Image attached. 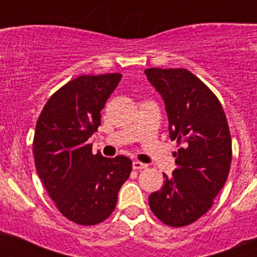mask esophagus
Returning a JSON list of instances; mask_svg holds the SVG:
<instances>
[{
  "instance_id": "esophagus-1",
  "label": "esophagus",
  "mask_w": 257,
  "mask_h": 257,
  "mask_svg": "<svg viewBox=\"0 0 257 257\" xmlns=\"http://www.w3.org/2000/svg\"><path fill=\"white\" fill-rule=\"evenodd\" d=\"M147 167H148V166L145 165V163L139 162V161H135V162L133 163V169L134 170H144V169H147Z\"/></svg>"
}]
</instances>
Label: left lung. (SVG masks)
<instances>
[{
  "mask_svg": "<svg viewBox=\"0 0 257 257\" xmlns=\"http://www.w3.org/2000/svg\"><path fill=\"white\" fill-rule=\"evenodd\" d=\"M145 74L165 100L176 169L149 196V207L174 228L197 221L213 205L228 179L231 138L221 103L197 76L183 68H148Z\"/></svg>",
  "mask_w": 257,
  "mask_h": 257,
  "instance_id": "obj_1",
  "label": "left lung"
}]
</instances>
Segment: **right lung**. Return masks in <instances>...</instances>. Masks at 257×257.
Instances as JSON below:
<instances>
[{
	"label": "right lung",
	"instance_id": "right-lung-1",
	"mask_svg": "<svg viewBox=\"0 0 257 257\" xmlns=\"http://www.w3.org/2000/svg\"><path fill=\"white\" fill-rule=\"evenodd\" d=\"M121 73L79 76L50 96L36 124L35 165L55 206L79 225L110 216L133 162L124 156L92 154L88 138L100 126L105 105Z\"/></svg>",
	"mask_w": 257,
	"mask_h": 257
}]
</instances>
